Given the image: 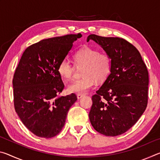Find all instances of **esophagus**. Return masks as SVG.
Wrapping results in <instances>:
<instances>
[{"label": "esophagus", "mask_w": 160, "mask_h": 160, "mask_svg": "<svg viewBox=\"0 0 160 160\" xmlns=\"http://www.w3.org/2000/svg\"><path fill=\"white\" fill-rule=\"evenodd\" d=\"M84 96H85V94H77V97H78V99H81V98H82V97H83Z\"/></svg>", "instance_id": "esophagus-1"}]
</instances>
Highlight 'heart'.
Returning <instances> with one entry per match:
<instances>
[{"instance_id":"obj_1","label":"heart","mask_w":160,"mask_h":160,"mask_svg":"<svg viewBox=\"0 0 160 160\" xmlns=\"http://www.w3.org/2000/svg\"><path fill=\"white\" fill-rule=\"evenodd\" d=\"M75 63L78 68H82V79L77 80L68 87L72 93H85L94 86L95 80L101 82L107 79L112 68V59L106 53H99L95 48L85 47L74 54ZM75 65L67 58L60 61L58 72L66 80L73 79Z\"/></svg>"}]
</instances>
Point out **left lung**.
<instances>
[{"label":"left lung","instance_id":"left-lung-1","mask_svg":"<svg viewBox=\"0 0 160 160\" xmlns=\"http://www.w3.org/2000/svg\"><path fill=\"white\" fill-rule=\"evenodd\" d=\"M112 59L111 73L92 97L89 118L93 128L107 136L126 132L147 107L149 75L138 50L119 37L90 34Z\"/></svg>","mask_w":160,"mask_h":160}]
</instances>
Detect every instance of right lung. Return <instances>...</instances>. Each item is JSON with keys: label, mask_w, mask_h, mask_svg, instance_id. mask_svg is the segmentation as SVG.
<instances>
[{"label": "right lung", "mask_w": 160, "mask_h": 160, "mask_svg": "<svg viewBox=\"0 0 160 160\" xmlns=\"http://www.w3.org/2000/svg\"><path fill=\"white\" fill-rule=\"evenodd\" d=\"M81 34L43 39L22 56L12 79L14 107L22 122L37 136H56L66 123L77 96L58 97L64 84L58 66Z\"/></svg>", "instance_id": "add662e5"}]
</instances>
